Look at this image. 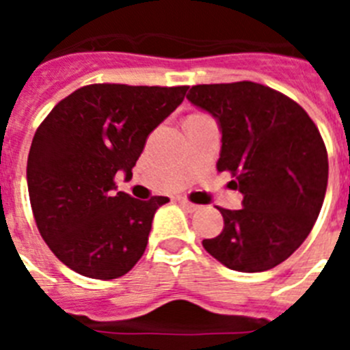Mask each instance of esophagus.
Instances as JSON below:
<instances>
[{"instance_id":"esophagus-1","label":"esophagus","mask_w":350,"mask_h":350,"mask_svg":"<svg viewBox=\"0 0 350 350\" xmlns=\"http://www.w3.org/2000/svg\"><path fill=\"white\" fill-rule=\"evenodd\" d=\"M180 205H182V208H185L187 210V212H196L198 208H200V206L198 205H194V203H191V202H187V200H180Z\"/></svg>"}]
</instances>
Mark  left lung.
<instances>
[{
	"mask_svg": "<svg viewBox=\"0 0 350 350\" xmlns=\"http://www.w3.org/2000/svg\"><path fill=\"white\" fill-rule=\"evenodd\" d=\"M191 105L217 120L219 172H231L240 210L219 208L224 230L203 240L210 256L243 273L275 268L308 237L327 185V152L308 113L261 83H203Z\"/></svg>",
	"mask_w": 350,
	"mask_h": 350,
	"instance_id": "8db88e82",
	"label": "left lung"
}]
</instances>
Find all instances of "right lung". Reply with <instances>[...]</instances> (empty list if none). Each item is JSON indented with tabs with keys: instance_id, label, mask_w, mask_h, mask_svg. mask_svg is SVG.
Listing matches in <instances>:
<instances>
[{
	"instance_id": "1",
	"label": "right lung",
	"mask_w": 350,
	"mask_h": 350,
	"mask_svg": "<svg viewBox=\"0 0 350 350\" xmlns=\"http://www.w3.org/2000/svg\"><path fill=\"white\" fill-rule=\"evenodd\" d=\"M187 85L92 83L52 108L27 157V189L49 249L89 279L128 273L144 256L166 196L142 202L117 191L133 177L148 135L184 101Z\"/></svg>"
}]
</instances>
